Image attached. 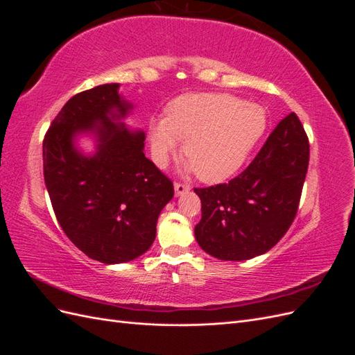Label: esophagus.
<instances>
[{"instance_id":"1","label":"esophagus","mask_w":355,"mask_h":355,"mask_svg":"<svg viewBox=\"0 0 355 355\" xmlns=\"http://www.w3.org/2000/svg\"><path fill=\"white\" fill-rule=\"evenodd\" d=\"M188 191H189V187H188V185L179 184V182H176V184H175V192H176V196L185 194V192H188Z\"/></svg>"}]
</instances>
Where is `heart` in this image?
<instances>
[{"label": "heart", "instance_id": "obj_1", "mask_svg": "<svg viewBox=\"0 0 355 355\" xmlns=\"http://www.w3.org/2000/svg\"><path fill=\"white\" fill-rule=\"evenodd\" d=\"M266 127L262 106L222 93H188L171 101L163 120L149 123L155 163L166 166L179 144L187 161L182 171L206 184H219L237 171Z\"/></svg>", "mask_w": 355, "mask_h": 355}]
</instances>
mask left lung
<instances>
[{"instance_id":"left-lung-1","label":"left lung","mask_w":355,"mask_h":355,"mask_svg":"<svg viewBox=\"0 0 355 355\" xmlns=\"http://www.w3.org/2000/svg\"><path fill=\"white\" fill-rule=\"evenodd\" d=\"M308 161V137L292 112L243 173L194 189L201 200L194 231L201 249L220 261H247L272 249L296 216Z\"/></svg>"}]
</instances>
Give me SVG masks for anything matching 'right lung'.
Wrapping results in <instances>:
<instances>
[{"label":"right lung","mask_w":355,"mask_h":355,"mask_svg":"<svg viewBox=\"0 0 355 355\" xmlns=\"http://www.w3.org/2000/svg\"><path fill=\"white\" fill-rule=\"evenodd\" d=\"M133 103L120 84L72 96L42 142V166L53 210L67 237L90 259L130 262L153 245L161 210L173 198L171 180L145 154V133L123 120ZM95 151L85 155L79 137Z\"/></svg>","instance_id":"1"}]
</instances>
